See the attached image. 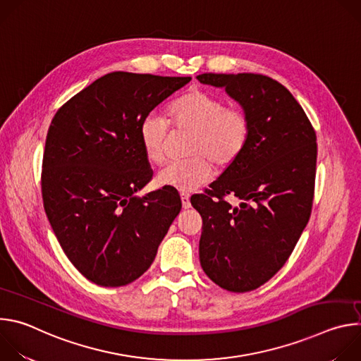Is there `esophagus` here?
Here are the masks:
<instances>
[{
  "instance_id": "34e87169",
  "label": "esophagus",
  "mask_w": 361,
  "mask_h": 361,
  "mask_svg": "<svg viewBox=\"0 0 361 361\" xmlns=\"http://www.w3.org/2000/svg\"><path fill=\"white\" fill-rule=\"evenodd\" d=\"M181 202H183V209H190L191 202H190V197L187 194H181Z\"/></svg>"
}]
</instances>
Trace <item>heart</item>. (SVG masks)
<instances>
[{
  "label": "heart",
  "mask_w": 361,
  "mask_h": 361,
  "mask_svg": "<svg viewBox=\"0 0 361 361\" xmlns=\"http://www.w3.org/2000/svg\"><path fill=\"white\" fill-rule=\"evenodd\" d=\"M170 123L192 133L187 148V154L192 157L166 166L159 171L157 183L181 192H192L212 180L210 161L219 167L233 164L251 135V121L244 110L227 107L224 101L202 90H192L171 102L169 120L157 111L142 117L140 141L145 159L152 164L164 161Z\"/></svg>",
  "instance_id": "heart-1"
}]
</instances>
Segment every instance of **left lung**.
Wrapping results in <instances>:
<instances>
[{"instance_id": "obj_1", "label": "left lung", "mask_w": 361, "mask_h": 361, "mask_svg": "<svg viewBox=\"0 0 361 361\" xmlns=\"http://www.w3.org/2000/svg\"><path fill=\"white\" fill-rule=\"evenodd\" d=\"M224 88L251 121L241 156L191 197L202 219L200 263L217 286L245 293L267 283L288 260L312 214L317 137L293 94L262 74H201ZM227 195L240 200L231 206Z\"/></svg>"}]
</instances>
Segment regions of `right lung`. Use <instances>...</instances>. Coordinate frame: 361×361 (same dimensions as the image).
<instances>
[{"instance_id":"add662e5","label":"right lung","mask_w":361,"mask_h":361,"mask_svg":"<svg viewBox=\"0 0 361 361\" xmlns=\"http://www.w3.org/2000/svg\"><path fill=\"white\" fill-rule=\"evenodd\" d=\"M190 80L110 73L70 98L51 121L44 210L68 260L97 286L120 287L144 274L181 210L171 187L135 195L152 178L138 128Z\"/></svg>"}]
</instances>
